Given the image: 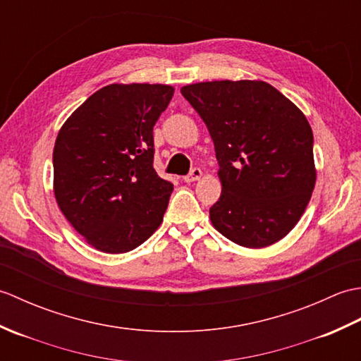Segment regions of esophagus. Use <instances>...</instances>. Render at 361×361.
<instances>
[{
  "label": "esophagus",
  "mask_w": 361,
  "mask_h": 361,
  "mask_svg": "<svg viewBox=\"0 0 361 361\" xmlns=\"http://www.w3.org/2000/svg\"><path fill=\"white\" fill-rule=\"evenodd\" d=\"M200 178H202V171L198 167H194L192 171H190L183 180H185L186 183H192V181H197V180H200Z\"/></svg>",
  "instance_id": "obj_1"
}]
</instances>
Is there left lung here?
<instances>
[{
    "label": "left lung",
    "mask_w": 361,
    "mask_h": 361,
    "mask_svg": "<svg viewBox=\"0 0 361 361\" xmlns=\"http://www.w3.org/2000/svg\"><path fill=\"white\" fill-rule=\"evenodd\" d=\"M214 141L221 195L214 228L262 248L295 228L315 188L313 133L281 91L260 80H214L181 88Z\"/></svg>",
    "instance_id": "left-lung-1"
}]
</instances>
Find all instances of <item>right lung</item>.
Instances as JSON below:
<instances>
[{
    "instance_id": "1",
    "label": "right lung",
    "mask_w": 361,
    "mask_h": 361,
    "mask_svg": "<svg viewBox=\"0 0 361 361\" xmlns=\"http://www.w3.org/2000/svg\"><path fill=\"white\" fill-rule=\"evenodd\" d=\"M172 96L169 85L113 83L91 94L57 135L56 200L99 251H132L163 221L173 185L153 169V126Z\"/></svg>"
}]
</instances>
